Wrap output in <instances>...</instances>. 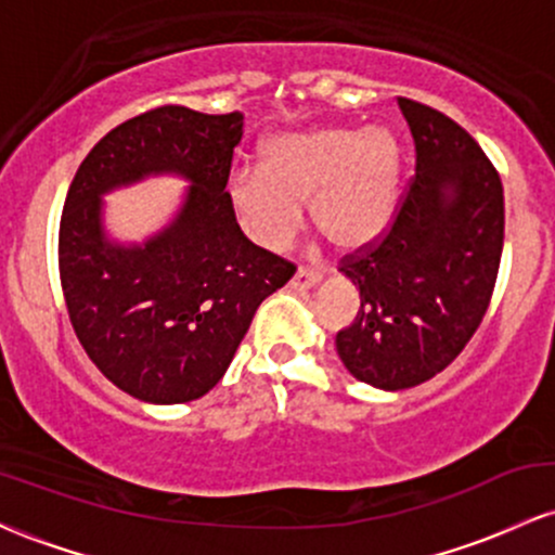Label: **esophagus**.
Returning <instances> with one entry per match:
<instances>
[{
    "instance_id": "1",
    "label": "esophagus",
    "mask_w": 555,
    "mask_h": 555,
    "mask_svg": "<svg viewBox=\"0 0 555 555\" xmlns=\"http://www.w3.org/2000/svg\"><path fill=\"white\" fill-rule=\"evenodd\" d=\"M321 279H323L321 269H297L289 286H295V289H310V286L321 284Z\"/></svg>"
}]
</instances>
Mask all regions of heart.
<instances>
[{
    "label": "heart",
    "instance_id": "b5f03b06",
    "mask_svg": "<svg viewBox=\"0 0 555 555\" xmlns=\"http://www.w3.org/2000/svg\"><path fill=\"white\" fill-rule=\"evenodd\" d=\"M399 182L401 145L391 130L328 125L271 138L260 167L229 175L227 201L247 237L266 250L289 245L302 206L331 245L362 250L393 221Z\"/></svg>",
    "mask_w": 555,
    "mask_h": 555
}]
</instances>
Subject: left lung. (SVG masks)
<instances>
[{
    "label": "left lung",
    "mask_w": 555,
    "mask_h": 555,
    "mask_svg": "<svg viewBox=\"0 0 555 555\" xmlns=\"http://www.w3.org/2000/svg\"><path fill=\"white\" fill-rule=\"evenodd\" d=\"M415 177L384 240L347 256L360 310L336 352L362 384L401 391L441 373L486 315L503 250L501 177L446 114L399 99Z\"/></svg>",
    "instance_id": "1"
}]
</instances>
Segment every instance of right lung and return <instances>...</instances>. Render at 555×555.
I'll return each instance as SVG.
<instances>
[{"instance_id": "obj_1", "label": "right lung", "mask_w": 555, "mask_h": 555, "mask_svg": "<svg viewBox=\"0 0 555 555\" xmlns=\"http://www.w3.org/2000/svg\"><path fill=\"white\" fill-rule=\"evenodd\" d=\"M242 119L158 106L106 132L67 190L60 279L69 321L93 365L140 401L211 391L258 305L295 273L242 234L227 201ZM158 173L191 182L176 219L140 246L112 241L100 197Z\"/></svg>"}]
</instances>
